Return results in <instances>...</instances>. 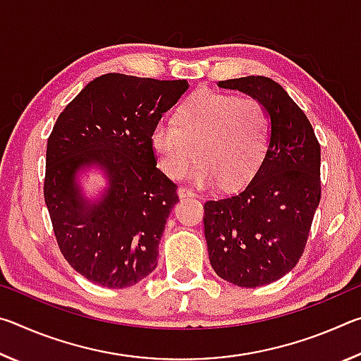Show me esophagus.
<instances>
[{
	"mask_svg": "<svg viewBox=\"0 0 361 361\" xmlns=\"http://www.w3.org/2000/svg\"><path fill=\"white\" fill-rule=\"evenodd\" d=\"M178 194H180V197H195V195H197L192 191V189H188V188H180Z\"/></svg>",
	"mask_w": 361,
	"mask_h": 361,
	"instance_id": "obj_1",
	"label": "esophagus"
}]
</instances>
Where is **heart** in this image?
Returning <instances> with one entry per match:
<instances>
[{"mask_svg": "<svg viewBox=\"0 0 361 361\" xmlns=\"http://www.w3.org/2000/svg\"><path fill=\"white\" fill-rule=\"evenodd\" d=\"M271 119L255 97L200 90L176 109L175 122L161 121L151 132L157 166L173 180L194 172L199 186L226 188L252 178L266 156Z\"/></svg>", "mask_w": 361, "mask_h": 361, "instance_id": "obj_1", "label": "heart"}]
</instances>
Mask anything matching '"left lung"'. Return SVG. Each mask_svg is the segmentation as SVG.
I'll use <instances>...</instances> for the list:
<instances>
[{
    "label": "left lung",
    "instance_id": "left-lung-1",
    "mask_svg": "<svg viewBox=\"0 0 361 361\" xmlns=\"http://www.w3.org/2000/svg\"><path fill=\"white\" fill-rule=\"evenodd\" d=\"M258 99L271 118L259 169L240 191L204 204L212 267L226 282L256 288L298 264L320 204V143L307 116L266 76L219 81Z\"/></svg>",
    "mask_w": 361,
    "mask_h": 361
}]
</instances>
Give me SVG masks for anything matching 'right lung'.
<instances>
[{
  "instance_id": "add662e5",
  "label": "right lung",
  "mask_w": 361,
  "mask_h": 361,
  "mask_svg": "<svg viewBox=\"0 0 361 361\" xmlns=\"http://www.w3.org/2000/svg\"><path fill=\"white\" fill-rule=\"evenodd\" d=\"M186 89V79L108 73L85 85L54 124L44 202L63 258L92 283L127 288L157 266L178 186L156 167L151 132ZM94 163L106 170L110 186L89 204L75 175Z\"/></svg>"
}]
</instances>
